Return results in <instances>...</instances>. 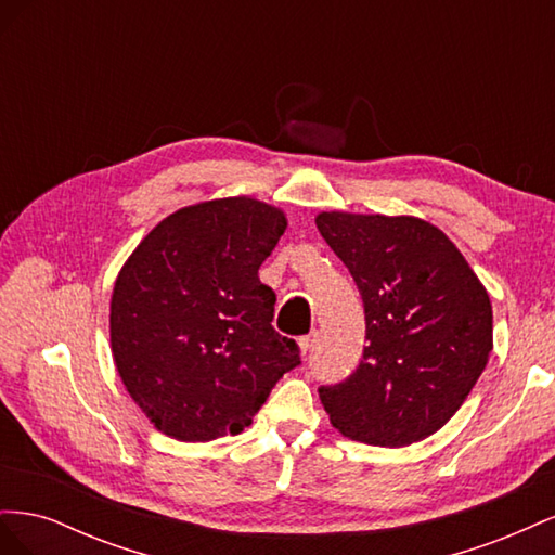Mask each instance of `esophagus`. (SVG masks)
Here are the masks:
<instances>
[{"mask_svg": "<svg viewBox=\"0 0 555 555\" xmlns=\"http://www.w3.org/2000/svg\"><path fill=\"white\" fill-rule=\"evenodd\" d=\"M314 343H317V333L304 335V338L298 340V345H300V351H304V354H308V351H312V349H314Z\"/></svg>", "mask_w": 555, "mask_h": 555, "instance_id": "1", "label": "esophagus"}]
</instances>
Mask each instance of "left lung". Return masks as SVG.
Listing matches in <instances>:
<instances>
[{
    "instance_id": "8db88e82",
    "label": "left lung",
    "mask_w": 555,
    "mask_h": 555,
    "mask_svg": "<svg viewBox=\"0 0 555 555\" xmlns=\"http://www.w3.org/2000/svg\"><path fill=\"white\" fill-rule=\"evenodd\" d=\"M314 222L349 268L365 312L357 371L319 386L331 424L375 447L428 438L489 363V294L456 245L416 217L322 212Z\"/></svg>"
}]
</instances>
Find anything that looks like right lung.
<instances>
[{
  "label": "right lung",
  "mask_w": 555,
  "mask_h": 555,
  "mask_svg": "<svg viewBox=\"0 0 555 555\" xmlns=\"http://www.w3.org/2000/svg\"><path fill=\"white\" fill-rule=\"evenodd\" d=\"M287 220L238 196L182 208L133 249L111 298V347L129 396L162 433L208 442L251 424L278 379L300 365L273 328L259 280Z\"/></svg>",
  "instance_id": "add662e5"
}]
</instances>
